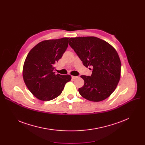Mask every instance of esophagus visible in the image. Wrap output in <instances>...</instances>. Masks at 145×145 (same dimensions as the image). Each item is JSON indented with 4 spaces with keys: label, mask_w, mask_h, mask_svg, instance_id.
Returning <instances> with one entry per match:
<instances>
[{
    "label": "esophagus",
    "mask_w": 145,
    "mask_h": 145,
    "mask_svg": "<svg viewBox=\"0 0 145 145\" xmlns=\"http://www.w3.org/2000/svg\"><path fill=\"white\" fill-rule=\"evenodd\" d=\"M78 78V76H72V79H74Z\"/></svg>",
    "instance_id": "34e87169"
}]
</instances>
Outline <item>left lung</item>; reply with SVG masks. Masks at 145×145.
<instances>
[{"label": "left lung", "instance_id": "8db88e82", "mask_svg": "<svg viewBox=\"0 0 145 145\" xmlns=\"http://www.w3.org/2000/svg\"><path fill=\"white\" fill-rule=\"evenodd\" d=\"M69 44L83 65L93 67L90 76H80L85 84L79 89L80 95L92 102L106 99L115 91L120 78L121 62L116 49L94 36L71 37Z\"/></svg>", "mask_w": 145, "mask_h": 145}]
</instances>
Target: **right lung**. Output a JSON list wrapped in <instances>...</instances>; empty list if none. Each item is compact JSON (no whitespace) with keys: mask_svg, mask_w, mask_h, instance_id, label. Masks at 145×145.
I'll return each instance as SVG.
<instances>
[{"mask_svg":"<svg viewBox=\"0 0 145 145\" xmlns=\"http://www.w3.org/2000/svg\"><path fill=\"white\" fill-rule=\"evenodd\" d=\"M69 38L46 40L29 52L23 67V78L28 89L37 99L49 101L62 93L71 75L56 74L54 65L62 57Z\"/></svg>","mask_w":145,"mask_h":145,"instance_id":"obj_1","label":"right lung"}]
</instances>
